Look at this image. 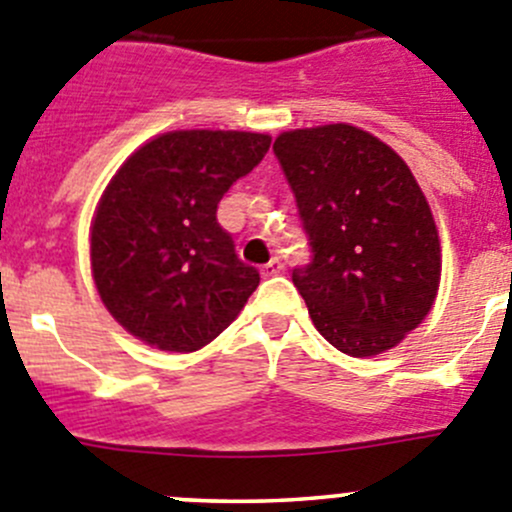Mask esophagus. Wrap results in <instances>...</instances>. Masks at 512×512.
<instances>
[{
  "label": "esophagus",
  "mask_w": 512,
  "mask_h": 512,
  "mask_svg": "<svg viewBox=\"0 0 512 512\" xmlns=\"http://www.w3.org/2000/svg\"><path fill=\"white\" fill-rule=\"evenodd\" d=\"M281 271H284V264H281L279 259H271L269 264L261 266V274L264 276H276V274H281Z\"/></svg>",
  "instance_id": "34e87169"
}]
</instances>
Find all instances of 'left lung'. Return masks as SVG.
Segmentation results:
<instances>
[{
    "instance_id": "1",
    "label": "left lung",
    "mask_w": 512,
    "mask_h": 512,
    "mask_svg": "<svg viewBox=\"0 0 512 512\" xmlns=\"http://www.w3.org/2000/svg\"><path fill=\"white\" fill-rule=\"evenodd\" d=\"M274 153L311 246L291 281L319 334L349 357L397 347L430 314L442 266L412 170L344 123L281 133Z\"/></svg>"
}]
</instances>
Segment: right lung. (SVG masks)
Returning a JSON list of instances; mask_svg holds the SVG:
<instances>
[{
  "instance_id": "1",
  "label": "right lung",
  "mask_w": 512,
  "mask_h": 512,
  "mask_svg": "<svg viewBox=\"0 0 512 512\" xmlns=\"http://www.w3.org/2000/svg\"><path fill=\"white\" fill-rule=\"evenodd\" d=\"M238 130H173L135 150L97 203L90 261L97 294L133 337L196 352L259 286L216 211L223 193L269 153Z\"/></svg>"
}]
</instances>
